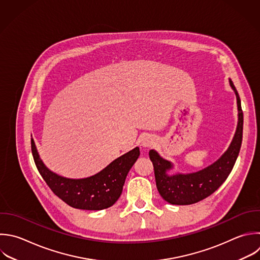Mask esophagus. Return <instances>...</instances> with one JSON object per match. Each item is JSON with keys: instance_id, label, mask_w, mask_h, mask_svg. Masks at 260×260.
I'll list each match as a JSON object with an SVG mask.
<instances>
[{"instance_id": "34e87169", "label": "esophagus", "mask_w": 260, "mask_h": 260, "mask_svg": "<svg viewBox=\"0 0 260 260\" xmlns=\"http://www.w3.org/2000/svg\"><path fill=\"white\" fill-rule=\"evenodd\" d=\"M153 144H154V139L151 136H149V135L144 136L142 138V140H141V146L143 148H148V147L152 146Z\"/></svg>"}]
</instances>
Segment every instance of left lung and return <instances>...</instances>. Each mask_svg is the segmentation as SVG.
Returning <instances> with one entry per match:
<instances>
[{"label": "left lung", "mask_w": 260, "mask_h": 260, "mask_svg": "<svg viewBox=\"0 0 260 260\" xmlns=\"http://www.w3.org/2000/svg\"><path fill=\"white\" fill-rule=\"evenodd\" d=\"M229 82L236 94L238 123L231 144L219 158L197 172L172 173L174 164L161 157L156 150H149V157L154 168L157 191L171 204L188 205L208 197L221 186L233 170L242 144L243 112L238 91L231 79H229Z\"/></svg>", "instance_id": "obj_1"}]
</instances>
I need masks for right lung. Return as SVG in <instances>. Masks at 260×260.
<instances>
[{
    "label": "right lung",
    "mask_w": 260,
    "mask_h": 260,
    "mask_svg": "<svg viewBox=\"0 0 260 260\" xmlns=\"http://www.w3.org/2000/svg\"><path fill=\"white\" fill-rule=\"evenodd\" d=\"M31 151L36 166L51 190L68 205L85 210H102L112 206L121 196L126 177L140 155L136 146L101 172L86 178L72 179L56 174L45 165L32 138Z\"/></svg>",
    "instance_id": "add662e5"
}]
</instances>
